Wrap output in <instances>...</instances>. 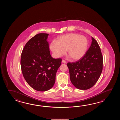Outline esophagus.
<instances>
[{"mask_svg": "<svg viewBox=\"0 0 120 120\" xmlns=\"http://www.w3.org/2000/svg\"><path fill=\"white\" fill-rule=\"evenodd\" d=\"M62 63H64V64H66V62L65 61V60H62Z\"/></svg>", "mask_w": 120, "mask_h": 120, "instance_id": "1", "label": "esophagus"}]
</instances>
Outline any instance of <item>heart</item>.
Returning a JSON list of instances; mask_svg holds the SVG:
<instances>
[{"mask_svg":"<svg viewBox=\"0 0 120 120\" xmlns=\"http://www.w3.org/2000/svg\"><path fill=\"white\" fill-rule=\"evenodd\" d=\"M88 42L86 37L77 33H70L59 37L56 41H52L50 49L54 55L59 57L67 53L74 60H78L84 56Z\"/></svg>","mask_w":120,"mask_h":120,"instance_id":"b5f03b06","label":"heart"}]
</instances>
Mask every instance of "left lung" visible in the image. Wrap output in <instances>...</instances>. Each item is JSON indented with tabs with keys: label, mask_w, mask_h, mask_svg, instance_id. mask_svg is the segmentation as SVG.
I'll return each mask as SVG.
<instances>
[{
	"label": "left lung",
	"mask_w": 120,
	"mask_h": 120,
	"mask_svg": "<svg viewBox=\"0 0 120 120\" xmlns=\"http://www.w3.org/2000/svg\"><path fill=\"white\" fill-rule=\"evenodd\" d=\"M89 49L82 59L67 64L71 83L79 89L87 90L92 87L102 73V53L97 41L93 37Z\"/></svg>",
	"instance_id": "8db88e82"
}]
</instances>
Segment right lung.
<instances>
[{
  "mask_svg": "<svg viewBox=\"0 0 120 120\" xmlns=\"http://www.w3.org/2000/svg\"><path fill=\"white\" fill-rule=\"evenodd\" d=\"M48 33H39L30 39L22 52L20 66L24 78L29 85L38 91L53 87L56 74L62 59L52 57Z\"/></svg>",
  "mask_w": 120,
  "mask_h": 120,
  "instance_id": "add662e5",
  "label": "right lung"
}]
</instances>
